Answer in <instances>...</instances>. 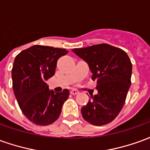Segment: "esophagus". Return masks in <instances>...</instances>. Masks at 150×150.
<instances>
[{
  "instance_id": "obj_1",
  "label": "esophagus",
  "mask_w": 150,
  "mask_h": 150,
  "mask_svg": "<svg viewBox=\"0 0 150 150\" xmlns=\"http://www.w3.org/2000/svg\"><path fill=\"white\" fill-rule=\"evenodd\" d=\"M71 94L73 95V96H75V95L79 94V91L77 90H75V89H72L71 91Z\"/></svg>"
}]
</instances>
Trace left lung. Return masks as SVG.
<instances>
[{"instance_id": "left-lung-1", "label": "left lung", "mask_w": 150, "mask_h": 150, "mask_svg": "<svg viewBox=\"0 0 150 150\" xmlns=\"http://www.w3.org/2000/svg\"><path fill=\"white\" fill-rule=\"evenodd\" d=\"M88 62L96 81L98 94L91 96L81 108L83 118L93 125H104L118 116L131 85L132 62L123 50L108 44H98L72 50Z\"/></svg>"}]
</instances>
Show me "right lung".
I'll return each instance as SVG.
<instances>
[{
	"label": "right lung",
	"mask_w": 150,
	"mask_h": 150,
	"mask_svg": "<svg viewBox=\"0 0 150 150\" xmlns=\"http://www.w3.org/2000/svg\"><path fill=\"white\" fill-rule=\"evenodd\" d=\"M68 53L66 49L35 45L15 58L12 79L15 97L21 112L37 125H48L61 114L69 91H50L46 81L55 72L57 61Z\"/></svg>",
	"instance_id": "obj_1"
}]
</instances>
